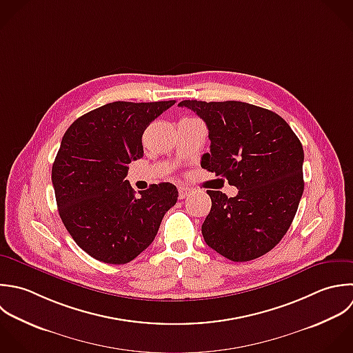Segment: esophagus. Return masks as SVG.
Segmentation results:
<instances>
[{
  "mask_svg": "<svg viewBox=\"0 0 353 353\" xmlns=\"http://www.w3.org/2000/svg\"><path fill=\"white\" fill-rule=\"evenodd\" d=\"M190 192H191V190L188 187H179V198L180 199L187 198L190 195Z\"/></svg>",
  "mask_w": 353,
  "mask_h": 353,
  "instance_id": "obj_1",
  "label": "esophagus"
}]
</instances>
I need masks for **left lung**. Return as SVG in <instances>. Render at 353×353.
I'll return each instance as SVG.
<instances>
[{
    "label": "left lung",
    "mask_w": 353,
    "mask_h": 353,
    "mask_svg": "<svg viewBox=\"0 0 353 353\" xmlns=\"http://www.w3.org/2000/svg\"><path fill=\"white\" fill-rule=\"evenodd\" d=\"M209 129L210 152L201 166L239 191H208L212 209L202 224L209 248L236 263L272 250L290 228L304 192L301 141L274 111L243 101L183 100Z\"/></svg>",
    "instance_id": "1"
}]
</instances>
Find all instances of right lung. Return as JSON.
Listing matches in <instances>:
<instances>
[{
  "mask_svg": "<svg viewBox=\"0 0 353 353\" xmlns=\"http://www.w3.org/2000/svg\"><path fill=\"white\" fill-rule=\"evenodd\" d=\"M176 100L114 101L86 112L65 130L52 166L60 219L75 243L105 264H126L155 239L179 191L170 183L136 191L125 180L143 158L145 128Z\"/></svg>",
  "mask_w": 353,
  "mask_h": 353,
  "instance_id": "right-lung-1",
  "label": "right lung"
}]
</instances>
